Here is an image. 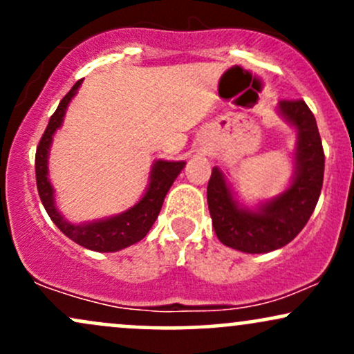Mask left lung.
<instances>
[{"mask_svg":"<svg viewBox=\"0 0 354 354\" xmlns=\"http://www.w3.org/2000/svg\"><path fill=\"white\" fill-rule=\"evenodd\" d=\"M278 113L298 131L291 185L256 209L234 198L225 174L213 168L208 208L214 233L225 246L243 253H270L283 248L304 228L318 203L324 174V153L315 115L303 100L279 101Z\"/></svg>","mask_w":354,"mask_h":354,"instance_id":"8db88e82","label":"left lung"}]
</instances>
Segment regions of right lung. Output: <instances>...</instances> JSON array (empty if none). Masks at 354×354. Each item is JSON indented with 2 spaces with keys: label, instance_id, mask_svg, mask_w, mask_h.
<instances>
[{
  "label": "right lung",
  "instance_id": "1",
  "mask_svg": "<svg viewBox=\"0 0 354 354\" xmlns=\"http://www.w3.org/2000/svg\"><path fill=\"white\" fill-rule=\"evenodd\" d=\"M81 83H83V80L76 81L75 86L61 100L56 111L50 118V123L44 129L41 140H39L35 158L36 186H38L39 198H41L48 216L63 231V234H66L73 241L78 243L80 246L88 248L91 251L113 253V251H120L123 248L135 245L148 234V231L151 230L154 221H156L158 214H160L166 193L171 188L173 181L176 180L186 163L185 161L158 160L153 165L151 174H149V185L146 188L143 198L135 206L116 214V216L81 223V225L66 221L56 208L55 189H53L50 178H48V156H50L53 136H55L56 129L63 124L68 104L78 93Z\"/></svg>",
  "mask_w": 354,
  "mask_h": 354
}]
</instances>
